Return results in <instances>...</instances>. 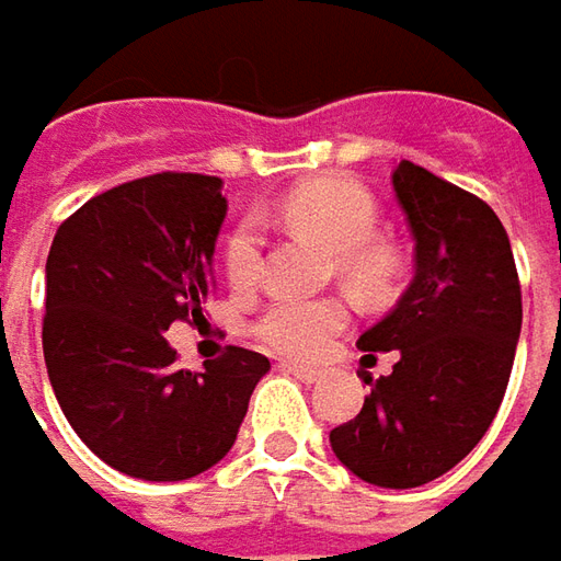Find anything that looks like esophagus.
I'll return each instance as SVG.
<instances>
[{
	"label": "esophagus",
	"mask_w": 561,
	"mask_h": 561,
	"mask_svg": "<svg viewBox=\"0 0 561 561\" xmlns=\"http://www.w3.org/2000/svg\"><path fill=\"white\" fill-rule=\"evenodd\" d=\"M284 371L296 377V380H302V383H309V387H312V383H318V380L324 377L321 371H318V368H302V365H284Z\"/></svg>",
	"instance_id": "esophagus-1"
}]
</instances>
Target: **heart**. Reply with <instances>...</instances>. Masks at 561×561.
Instances as JSON below:
<instances>
[{"instance_id": "obj_1", "label": "heart", "mask_w": 561, "mask_h": 561, "mask_svg": "<svg viewBox=\"0 0 561 561\" xmlns=\"http://www.w3.org/2000/svg\"><path fill=\"white\" fill-rule=\"evenodd\" d=\"M274 218L331 249L340 277L362 296H380L390 290L397 277V255L387 243L375 240V199L356 181L314 178L293 186L274 208ZM259 268H262V237L259 227L243 221L227 240L225 271L233 287H249L255 284ZM346 321L350 312L334 296L277 299L262 314L255 331L280 356L314 358L318 353H324L331 336L346 328Z\"/></svg>"}]
</instances>
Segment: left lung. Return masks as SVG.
Segmentation results:
<instances>
[{"mask_svg":"<svg viewBox=\"0 0 561 561\" xmlns=\"http://www.w3.org/2000/svg\"><path fill=\"white\" fill-rule=\"evenodd\" d=\"M393 193L415 240V277L356 346L397 353V365L365 375L371 393L331 431V449L365 484L409 490L456 468L496 419L522 287L506 227L484 199L412 162L393 168Z\"/></svg>","mask_w":561,"mask_h":561,"instance_id":"8db88e82","label":"left lung"}]
</instances>
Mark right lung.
<instances>
[{"mask_svg": "<svg viewBox=\"0 0 561 561\" xmlns=\"http://www.w3.org/2000/svg\"><path fill=\"white\" fill-rule=\"evenodd\" d=\"M221 178L152 174L83 203L46 259L43 356L77 437L121 474L186 481L230 453L262 353L174 368L168 328L203 321L225 225Z\"/></svg>", "mask_w": 561, "mask_h": 561, "instance_id": "1", "label": "right lung"}]
</instances>
